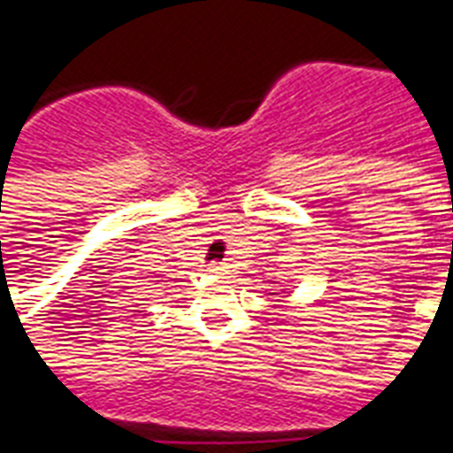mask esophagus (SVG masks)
I'll return each mask as SVG.
<instances>
[{
  "label": "esophagus",
  "mask_w": 453,
  "mask_h": 453,
  "mask_svg": "<svg viewBox=\"0 0 453 453\" xmlns=\"http://www.w3.org/2000/svg\"><path fill=\"white\" fill-rule=\"evenodd\" d=\"M206 269H208V272H213V274H218V272H223V265H220V262H211Z\"/></svg>",
  "instance_id": "esophagus-1"
}]
</instances>
